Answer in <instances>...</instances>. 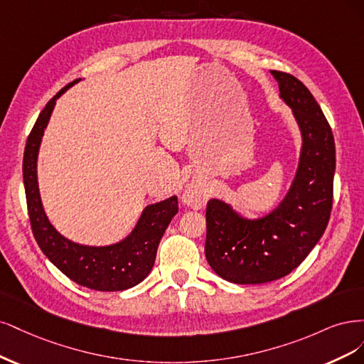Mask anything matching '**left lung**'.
Listing matches in <instances>:
<instances>
[{"instance_id": "1", "label": "left lung", "mask_w": 364, "mask_h": 364, "mask_svg": "<svg viewBox=\"0 0 364 364\" xmlns=\"http://www.w3.org/2000/svg\"><path fill=\"white\" fill-rule=\"evenodd\" d=\"M271 74L279 98L299 127V161L286 196L262 218H246L222 199L208 201L207 262L234 284H263L290 274L322 237L333 207L336 145L331 127L298 78L279 71Z\"/></svg>"}]
</instances>
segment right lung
<instances>
[{
    "instance_id": "right-lung-1",
    "label": "right lung",
    "mask_w": 364,
    "mask_h": 364,
    "mask_svg": "<svg viewBox=\"0 0 364 364\" xmlns=\"http://www.w3.org/2000/svg\"><path fill=\"white\" fill-rule=\"evenodd\" d=\"M73 81L54 95L41 112L27 139L22 175L27 196L30 224L42 252L77 284L100 291H118L137 286L148 277L156 262L160 239L178 212L177 196L149 204L128 236L113 245L89 246L66 239L46 216L38 183V156L45 128L50 122L57 98L73 87Z\"/></svg>"
}]
</instances>
